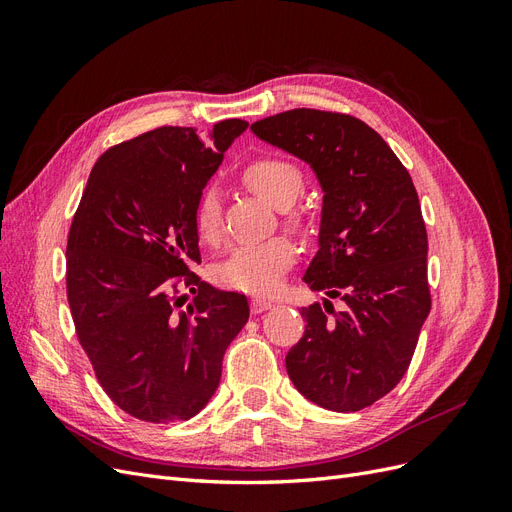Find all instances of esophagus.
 Masks as SVG:
<instances>
[{
  "instance_id": "obj_1",
  "label": "esophagus",
  "mask_w": 512,
  "mask_h": 512,
  "mask_svg": "<svg viewBox=\"0 0 512 512\" xmlns=\"http://www.w3.org/2000/svg\"><path fill=\"white\" fill-rule=\"evenodd\" d=\"M271 307H273V301H269V299H262V297L252 299V314H262V312H267V309H271Z\"/></svg>"
}]
</instances>
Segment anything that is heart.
I'll use <instances>...</instances> for the list:
<instances>
[{"label": "heart", "mask_w": 512, "mask_h": 512, "mask_svg": "<svg viewBox=\"0 0 512 512\" xmlns=\"http://www.w3.org/2000/svg\"><path fill=\"white\" fill-rule=\"evenodd\" d=\"M243 181L269 205L290 207L303 192V170L286 158H258L243 170ZM194 226L198 239L218 243L222 235V196L218 188H207L194 207ZM297 250L286 237H273L262 243L241 245L232 250L215 269V280L222 286L250 292L273 294L282 286L286 271L292 267Z\"/></svg>", "instance_id": "heart-1"}]
</instances>
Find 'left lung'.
Wrapping results in <instances>:
<instances>
[{
    "label": "left lung",
    "mask_w": 512,
    "mask_h": 512,
    "mask_svg": "<svg viewBox=\"0 0 512 512\" xmlns=\"http://www.w3.org/2000/svg\"><path fill=\"white\" fill-rule=\"evenodd\" d=\"M252 132L314 170L322 188L318 252L303 275L329 299L286 354L297 391L333 412H356L404 378L429 316L427 230L412 177L365 121L294 108ZM331 298L345 303L333 313Z\"/></svg>",
    "instance_id": "left-lung-1"
}]
</instances>
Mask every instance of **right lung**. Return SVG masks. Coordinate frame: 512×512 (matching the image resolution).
Segmentation results:
<instances>
[{"instance_id": "1", "label": "right lung", "mask_w": 512, "mask_h": 512, "mask_svg": "<svg viewBox=\"0 0 512 512\" xmlns=\"http://www.w3.org/2000/svg\"><path fill=\"white\" fill-rule=\"evenodd\" d=\"M247 128L164 126L102 153L68 235V303L79 342L115 404L147 423L188 421L222 378L247 297L190 273L200 262L194 207ZM197 292L189 312L180 288Z\"/></svg>"}]
</instances>
